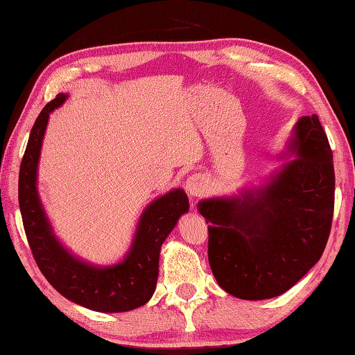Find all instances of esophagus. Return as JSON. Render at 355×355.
<instances>
[{
  "label": "esophagus",
  "mask_w": 355,
  "mask_h": 355,
  "mask_svg": "<svg viewBox=\"0 0 355 355\" xmlns=\"http://www.w3.org/2000/svg\"><path fill=\"white\" fill-rule=\"evenodd\" d=\"M207 188V180L203 175H191L186 182V191L192 197H200Z\"/></svg>",
  "instance_id": "1"
}]
</instances>
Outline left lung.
<instances>
[{
	"mask_svg": "<svg viewBox=\"0 0 355 355\" xmlns=\"http://www.w3.org/2000/svg\"><path fill=\"white\" fill-rule=\"evenodd\" d=\"M297 159L271 184L243 199L199 203L208 224L216 280L239 299H269L297 284L320 260L335 203L332 150L316 114L294 128Z\"/></svg>",
	"mask_w": 355,
	"mask_h": 355,
	"instance_id": "obj_1",
	"label": "left lung"
}]
</instances>
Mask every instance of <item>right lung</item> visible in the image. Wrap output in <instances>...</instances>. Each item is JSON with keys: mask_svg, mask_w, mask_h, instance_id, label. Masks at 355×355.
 Segmentation results:
<instances>
[{"mask_svg": "<svg viewBox=\"0 0 355 355\" xmlns=\"http://www.w3.org/2000/svg\"><path fill=\"white\" fill-rule=\"evenodd\" d=\"M64 100L65 95L59 94L40 111L21 159L19 203L29 248L40 272L71 302L105 313L135 310L148 302L155 293L161 245L180 216L188 211V197L184 191L175 189L150 203L137 225L133 248L116 266L94 268L71 257L51 233L35 191L37 161L48 117Z\"/></svg>", "mask_w": 355, "mask_h": 355, "instance_id": "obj_1", "label": "right lung"}]
</instances>
